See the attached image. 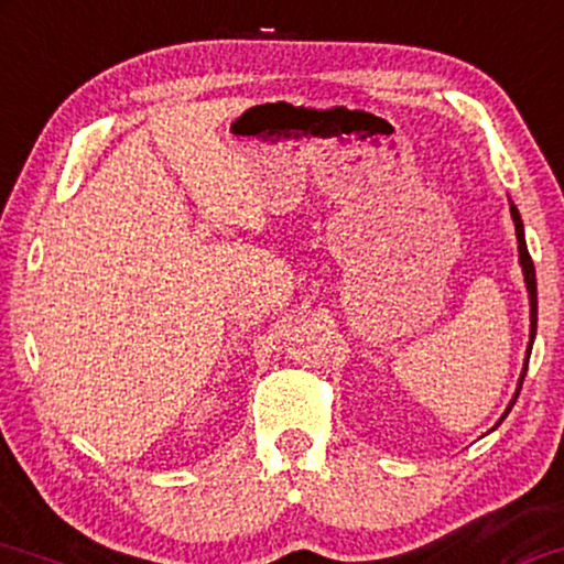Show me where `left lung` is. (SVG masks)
Wrapping results in <instances>:
<instances>
[{
  "label": "left lung",
  "instance_id": "left-lung-1",
  "mask_svg": "<svg viewBox=\"0 0 564 564\" xmlns=\"http://www.w3.org/2000/svg\"><path fill=\"white\" fill-rule=\"evenodd\" d=\"M510 216L516 220V237H518V254H520V268H523V278H525V289H529V302H531V340H529V351H525V365H523V372H520V380H518V390L516 395H512V401L508 405V411L502 413V419L508 416L512 405L518 401V393H520V384H523V377H525V369H529V356H531V346H533V338H536V270H533V260L529 254V247H525V237H523V220H520V213L516 205L510 203ZM502 419L497 424H502Z\"/></svg>",
  "mask_w": 564,
  "mask_h": 564
}]
</instances>
